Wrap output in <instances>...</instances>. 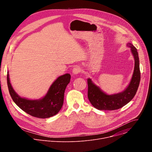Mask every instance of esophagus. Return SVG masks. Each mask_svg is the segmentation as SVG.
Wrapping results in <instances>:
<instances>
[{
  "label": "esophagus",
  "mask_w": 152,
  "mask_h": 152,
  "mask_svg": "<svg viewBox=\"0 0 152 152\" xmlns=\"http://www.w3.org/2000/svg\"><path fill=\"white\" fill-rule=\"evenodd\" d=\"M72 72L73 74L75 75H77L80 72V69L79 66H76L73 68V69L72 70Z\"/></svg>",
  "instance_id": "obj_1"
}]
</instances>
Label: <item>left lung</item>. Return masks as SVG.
<instances>
[{
  "label": "left lung",
  "instance_id": "left-lung-1",
  "mask_svg": "<svg viewBox=\"0 0 152 152\" xmlns=\"http://www.w3.org/2000/svg\"><path fill=\"white\" fill-rule=\"evenodd\" d=\"M127 46L131 48L135 59V67L131 82L123 92L108 95L103 92L91 79H88V97L91 104L99 110H115L120 109L131 101L135 96L140 85L141 74L140 61L137 49L131 43Z\"/></svg>",
  "mask_w": 152,
  "mask_h": 152
}]
</instances>
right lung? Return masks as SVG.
<instances>
[{"mask_svg":"<svg viewBox=\"0 0 152 152\" xmlns=\"http://www.w3.org/2000/svg\"><path fill=\"white\" fill-rule=\"evenodd\" d=\"M70 78L71 76L69 73L58 77L50 86L46 95L38 100H29L20 97L12 87L8 72L7 84L12 99L21 110L33 117L46 118L56 115L61 109L65 90L70 81Z\"/></svg>","mask_w":152,"mask_h":152,"instance_id":"1","label":"right lung"}]
</instances>
